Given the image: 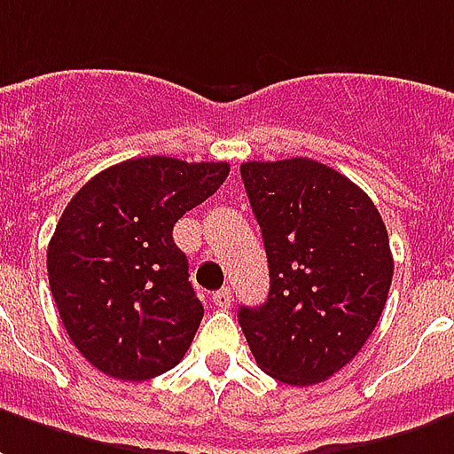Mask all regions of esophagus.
I'll list each match as a JSON object with an SVG mask.
<instances>
[{"mask_svg":"<svg viewBox=\"0 0 454 454\" xmlns=\"http://www.w3.org/2000/svg\"><path fill=\"white\" fill-rule=\"evenodd\" d=\"M231 298H233V295H231V288H218L216 294L211 295V301H214V305H216V308H228V305H231Z\"/></svg>","mask_w":454,"mask_h":454,"instance_id":"obj_1","label":"esophagus"}]
</instances>
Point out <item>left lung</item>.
I'll return each instance as SVG.
<instances>
[{"label": "left lung", "mask_w": 454, "mask_h": 454, "mask_svg": "<svg viewBox=\"0 0 454 454\" xmlns=\"http://www.w3.org/2000/svg\"><path fill=\"white\" fill-rule=\"evenodd\" d=\"M245 192L262 228L270 295L238 322L262 371L315 385L354 358L380 320L395 262L371 197L312 159L247 160Z\"/></svg>", "instance_id": "left-lung-1"}]
</instances>
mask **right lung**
Instances as JSON below:
<instances>
[{
	"label": "right lung",
	"instance_id": "right-lung-1",
	"mask_svg": "<svg viewBox=\"0 0 454 454\" xmlns=\"http://www.w3.org/2000/svg\"><path fill=\"white\" fill-rule=\"evenodd\" d=\"M228 163L129 159L90 177L48 245L50 291L74 347L110 378L142 382L176 368L204 317L173 240Z\"/></svg>",
	"mask_w": 454,
	"mask_h": 454
}]
</instances>
